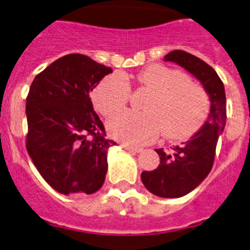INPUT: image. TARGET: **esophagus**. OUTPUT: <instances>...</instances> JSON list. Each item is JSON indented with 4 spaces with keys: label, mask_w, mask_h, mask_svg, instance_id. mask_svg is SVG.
Segmentation results:
<instances>
[{
    "label": "esophagus",
    "mask_w": 250,
    "mask_h": 250,
    "mask_svg": "<svg viewBox=\"0 0 250 250\" xmlns=\"http://www.w3.org/2000/svg\"><path fill=\"white\" fill-rule=\"evenodd\" d=\"M121 146H123L125 150H129V151H131V152H140L141 150H143V147L131 146V145H127V144H123Z\"/></svg>",
    "instance_id": "34e87169"
}]
</instances>
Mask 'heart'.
<instances>
[{
  "label": "heart",
  "instance_id": "heart-1",
  "mask_svg": "<svg viewBox=\"0 0 250 250\" xmlns=\"http://www.w3.org/2000/svg\"><path fill=\"white\" fill-rule=\"evenodd\" d=\"M135 83L150 92L145 114L123 112L107 121L112 138L130 145L147 144L163 134L167 140H184L204 125L209 114V96L203 86L184 72L164 65H150L138 72ZM130 86L124 75L104 79L94 90L92 101L100 114L111 116L126 106Z\"/></svg>",
  "mask_w": 250,
  "mask_h": 250
}]
</instances>
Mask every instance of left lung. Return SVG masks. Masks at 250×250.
I'll list each match as a JSON object with an SVG mask.
<instances>
[{
	"label": "left lung",
	"mask_w": 250,
	"mask_h": 250,
	"mask_svg": "<svg viewBox=\"0 0 250 250\" xmlns=\"http://www.w3.org/2000/svg\"><path fill=\"white\" fill-rule=\"evenodd\" d=\"M176 62L203 83L210 98V112L202 129L182 146L171 150L155 149L160 164L151 171H143L141 180L150 193L161 198H180L194 190L210 173L218 139L227 121L225 91L220 77L211 66L199 57L175 50L164 56Z\"/></svg>",
	"instance_id": "8db88e82"
}]
</instances>
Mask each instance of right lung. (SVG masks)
<instances>
[{
	"instance_id": "obj_1",
	"label": "right lung",
	"mask_w": 250,
	"mask_h": 250,
	"mask_svg": "<svg viewBox=\"0 0 250 250\" xmlns=\"http://www.w3.org/2000/svg\"><path fill=\"white\" fill-rule=\"evenodd\" d=\"M112 70L81 54L56 60L32 81L26 98V149L48 185L63 195L98 191L107 171L103 121L90 92Z\"/></svg>"
}]
</instances>
